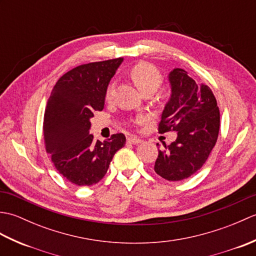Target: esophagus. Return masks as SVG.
<instances>
[{"label": "esophagus", "instance_id": "1", "mask_svg": "<svg viewBox=\"0 0 256 256\" xmlns=\"http://www.w3.org/2000/svg\"><path fill=\"white\" fill-rule=\"evenodd\" d=\"M128 142L130 143V144H140V143H142L143 140H140V138H135V136H130V138H128Z\"/></svg>", "mask_w": 256, "mask_h": 256}]
</instances>
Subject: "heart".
I'll list each match as a JSON object with an SVG mask.
<instances>
[{
	"instance_id": "b5f03b06",
	"label": "heart",
	"mask_w": 256,
	"mask_h": 256,
	"mask_svg": "<svg viewBox=\"0 0 256 256\" xmlns=\"http://www.w3.org/2000/svg\"><path fill=\"white\" fill-rule=\"evenodd\" d=\"M131 77L135 84L142 94L148 91H156L160 86L162 77L158 69H157L154 64L148 62H140L132 68L131 70ZM114 91H116V86L111 84L108 86L106 98V100H111L114 96ZM136 121L138 123H142L144 121L143 118H138Z\"/></svg>"
}]
</instances>
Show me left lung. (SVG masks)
Segmentation results:
<instances>
[{
  "label": "left lung",
  "mask_w": 256,
  "mask_h": 256,
  "mask_svg": "<svg viewBox=\"0 0 256 256\" xmlns=\"http://www.w3.org/2000/svg\"><path fill=\"white\" fill-rule=\"evenodd\" d=\"M170 96L164 106L160 133L177 132L170 145L158 150L154 170L170 182L192 176L208 160L220 128V112L208 86L197 84L182 68L168 74ZM160 146V144H156Z\"/></svg>",
  "instance_id": "obj_1"
}]
</instances>
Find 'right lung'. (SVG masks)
<instances>
[{
	"mask_svg": "<svg viewBox=\"0 0 256 256\" xmlns=\"http://www.w3.org/2000/svg\"><path fill=\"white\" fill-rule=\"evenodd\" d=\"M123 58L81 64L57 81L44 116L46 150L59 174L77 186H91L104 177L114 154L126 142L124 134L94 140L91 118L104 108L108 84Z\"/></svg>",
	"mask_w": 256,
	"mask_h": 256,
	"instance_id": "right-lung-1",
	"label": "right lung"
}]
</instances>
